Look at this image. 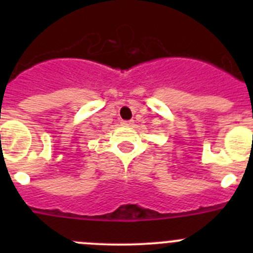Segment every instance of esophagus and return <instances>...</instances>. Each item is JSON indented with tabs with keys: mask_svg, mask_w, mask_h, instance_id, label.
<instances>
[{
	"mask_svg": "<svg viewBox=\"0 0 253 253\" xmlns=\"http://www.w3.org/2000/svg\"><path fill=\"white\" fill-rule=\"evenodd\" d=\"M122 124L124 125V126H131V125H133V120H123Z\"/></svg>",
	"mask_w": 253,
	"mask_h": 253,
	"instance_id": "obj_1",
	"label": "esophagus"
}]
</instances>
